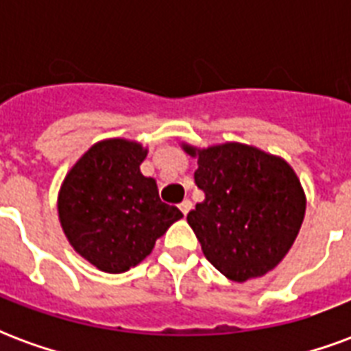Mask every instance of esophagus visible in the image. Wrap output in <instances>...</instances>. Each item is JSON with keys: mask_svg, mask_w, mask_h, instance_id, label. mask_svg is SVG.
I'll return each instance as SVG.
<instances>
[{"mask_svg": "<svg viewBox=\"0 0 351 351\" xmlns=\"http://www.w3.org/2000/svg\"><path fill=\"white\" fill-rule=\"evenodd\" d=\"M178 208H180V211L182 213H184V215H187V213H189V210H191V208H193V204H191V200H182L180 204H178Z\"/></svg>", "mask_w": 351, "mask_h": 351, "instance_id": "obj_1", "label": "esophagus"}]
</instances>
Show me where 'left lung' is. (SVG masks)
I'll use <instances>...</instances> for the list:
<instances>
[{
    "label": "left lung",
    "mask_w": 351,
    "mask_h": 351,
    "mask_svg": "<svg viewBox=\"0 0 351 351\" xmlns=\"http://www.w3.org/2000/svg\"><path fill=\"white\" fill-rule=\"evenodd\" d=\"M197 158L195 184L204 200L187 213L206 259L232 282L261 278L293 247L306 215V191L283 158L226 141L206 149L182 141Z\"/></svg>",
    "instance_id": "1"
}]
</instances>
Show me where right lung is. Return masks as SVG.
<instances>
[{"label": "right lung", "mask_w": 351, "mask_h": 351, "mask_svg": "<svg viewBox=\"0 0 351 351\" xmlns=\"http://www.w3.org/2000/svg\"><path fill=\"white\" fill-rule=\"evenodd\" d=\"M147 152L127 138L101 140L64 176L58 221L75 252L99 271L121 274L141 263L182 219L176 206L160 200L156 180L141 175Z\"/></svg>", "instance_id": "obj_1"}]
</instances>
